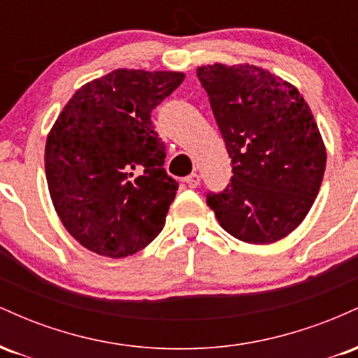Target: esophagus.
Listing matches in <instances>:
<instances>
[{
    "label": "esophagus",
    "mask_w": 358,
    "mask_h": 358,
    "mask_svg": "<svg viewBox=\"0 0 358 358\" xmlns=\"http://www.w3.org/2000/svg\"><path fill=\"white\" fill-rule=\"evenodd\" d=\"M185 183H187L190 188H196L200 185V175L192 173L190 176H187V178H185Z\"/></svg>",
    "instance_id": "34e87169"
}]
</instances>
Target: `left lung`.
I'll return each instance as SVG.
<instances>
[{
	"mask_svg": "<svg viewBox=\"0 0 358 358\" xmlns=\"http://www.w3.org/2000/svg\"><path fill=\"white\" fill-rule=\"evenodd\" d=\"M231 156L232 182L208 195L220 227L248 244L285 239L318 195L327 148L299 90L268 69L212 64L196 69Z\"/></svg>",
	"mask_w": 358,
	"mask_h": 358,
	"instance_id": "1",
	"label": "left lung"
}]
</instances>
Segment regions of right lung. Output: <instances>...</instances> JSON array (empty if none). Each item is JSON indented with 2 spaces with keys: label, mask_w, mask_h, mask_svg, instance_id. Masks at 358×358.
Returning <instances> with one entry per match:
<instances>
[{
  "label": "right lung",
  "mask_w": 358,
  "mask_h": 358,
  "mask_svg": "<svg viewBox=\"0 0 358 358\" xmlns=\"http://www.w3.org/2000/svg\"><path fill=\"white\" fill-rule=\"evenodd\" d=\"M183 72L117 69L87 82L53 122L45 175L67 232L99 256L121 259L162 232L178 183L151 110L182 84Z\"/></svg>",
  "instance_id": "obj_1"
}]
</instances>
